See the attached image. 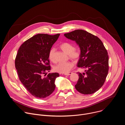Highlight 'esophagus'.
I'll return each instance as SVG.
<instances>
[{"label":"esophagus","mask_w":125,"mask_h":125,"mask_svg":"<svg viewBox=\"0 0 125 125\" xmlns=\"http://www.w3.org/2000/svg\"><path fill=\"white\" fill-rule=\"evenodd\" d=\"M72 74V72H68V73H65L64 75H66V76H69L70 75H71Z\"/></svg>","instance_id":"obj_1"}]
</instances>
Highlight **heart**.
I'll list each match as a JSON object with an SVG mask.
<instances>
[{
    "instance_id": "b5f03b06",
    "label": "heart",
    "mask_w": 125,
    "mask_h": 125,
    "mask_svg": "<svg viewBox=\"0 0 125 125\" xmlns=\"http://www.w3.org/2000/svg\"><path fill=\"white\" fill-rule=\"evenodd\" d=\"M60 48L66 54H68V57L75 61H78L81 57V51L79 48L74 47L73 44L68 42H64L59 45ZM54 48H51L48 53V57L49 60L55 62ZM74 65V62L72 61H68L66 62H60L55 65L53 67L54 71L60 73H66L72 69Z\"/></svg>"
}]
</instances>
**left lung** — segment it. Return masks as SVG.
I'll list each match as a JSON object with an SVG mask.
<instances>
[{
	"mask_svg": "<svg viewBox=\"0 0 125 125\" xmlns=\"http://www.w3.org/2000/svg\"><path fill=\"white\" fill-rule=\"evenodd\" d=\"M67 39L75 41L81 51L78 67L85 69V73L78 72L76 90L83 94H93L103 85L109 70V58L101 41L95 35L83 30L64 34Z\"/></svg>",
	"mask_w": 125,
	"mask_h": 125,
	"instance_id": "1",
	"label": "left lung"
}]
</instances>
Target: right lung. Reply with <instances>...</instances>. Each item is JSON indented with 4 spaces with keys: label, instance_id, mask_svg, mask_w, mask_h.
<instances>
[{
    "label": "right lung",
    "instance_id": "obj_1",
    "mask_svg": "<svg viewBox=\"0 0 125 125\" xmlns=\"http://www.w3.org/2000/svg\"><path fill=\"white\" fill-rule=\"evenodd\" d=\"M60 35L39 33L25 41L15 58V68L19 80L27 91L38 98L50 95L55 88V81L59 74H48L50 70L48 53Z\"/></svg>",
    "mask_w": 125,
    "mask_h": 125
}]
</instances>
